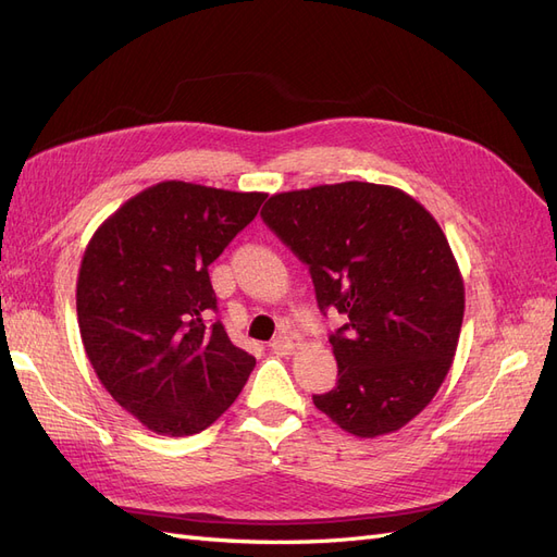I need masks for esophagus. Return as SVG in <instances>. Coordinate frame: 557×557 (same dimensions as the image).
<instances>
[{
    "label": "esophagus",
    "instance_id": "esophagus-1",
    "mask_svg": "<svg viewBox=\"0 0 557 557\" xmlns=\"http://www.w3.org/2000/svg\"><path fill=\"white\" fill-rule=\"evenodd\" d=\"M269 348H272L276 356H293L295 352V342L290 339V336H283V334H278L276 339L269 344Z\"/></svg>",
    "mask_w": 557,
    "mask_h": 557
}]
</instances>
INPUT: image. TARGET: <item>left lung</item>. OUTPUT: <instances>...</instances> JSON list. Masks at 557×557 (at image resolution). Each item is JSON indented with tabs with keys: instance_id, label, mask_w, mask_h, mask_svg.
<instances>
[{
	"instance_id": "obj_1",
	"label": "left lung",
	"mask_w": 557,
	"mask_h": 557,
	"mask_svg": "<svg viewBox=\"0 0 557 557\" xmlns=\"http://www.w3.org/2000/svg\"><path fill=\"white\" fill-rule=\"evenodd\" d=\"M309 264L339 381L315 409L360 440L404 428L440 391L465 315L460 267L434 215L393 185L346 181L269 197L262 209Z\"/></svg>"
}]
</instances>
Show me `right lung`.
<instances>
[{"instance_id":"right-lung-1","label":"right lung","mask_w":557,"mask_h":557,"mask_svg":"<svg viewBox=\"0 0 557 557\" xmlns=\"http://www.w3.org/2000/svg\"><path fill=\"white\" fill-rule=\"evenodd\" d=\"M267 193L162 181L99 225L76 281L81 342L107 393L150 432L190 436L239 397L256 358L230 342L209 264Z\"/></svg>"}]
</instances>
